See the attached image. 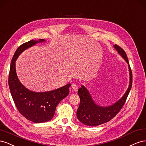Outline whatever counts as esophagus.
<instances>
[{
	"label": "esophagus",
	"mask_w": 146,
	"mask_h": 146,
	"mask_svg": "<svg viewBox=\"0 0 146 146\" xmlns=\"http://www.w3.org/2000/svg\"><path fill=\"white\" fill-rule=\"evenodd\" d=\"M72 88H73V90L74 91V92H77L78 91V86L76 85V84H72Z\"/></svg>",
	"instance_id": "esophagus-1"
}]
</instances>
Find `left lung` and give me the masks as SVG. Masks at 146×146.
<instances>
[{
    "label": "left lung",
    "mask_w": 146,
    "mask_h": 146,
    "mask_svg": "<svg viewBox=\"0 0 146 146\" xmlns=\"http://www.w3.org/2000/svg\"><path fill=\"white\" fill-rule=\"evenodd\" d=\"M117 52L127 63L129 71V84L124 95L114 104L109 106H101L93 100L88 89L83 85L78 89V93L80 98V104L76 115L78 120L88 126H97L107 123L118 113L123 107L132 85V73L124 50L117 45H113Z\"/></svg>",
    "instance_id": "8db88e82"
}]
</instances>
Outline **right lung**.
Returning a JSON list of instances; mask_svg holds the SVG:
<instances>
[{"label": "right lung", "mask_w": 146, "mask_h": 146, "mask_svg": "<svg viewBox=\"0 0 146 146\" xmlns=\"http://www.w3.org/2000/svg\"><path fill=\"white\" fill-rule=\"evenodd\" d=\"M45 40H31L23 44L16 50L11 60L8 85L13 100L17 110L26 119L35 123H42L51 120L54 116L56 106L69 94L68 84L55 90L36 92L26 88L20 82L16 70V61L23 51Z\"/></svg>", "instance_id": "add662e5"}]
</instances>
